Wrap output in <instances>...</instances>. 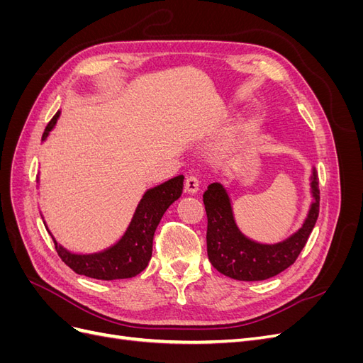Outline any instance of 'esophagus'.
I'll list each match as a JSON object with an SVG mask.
<instances>
[{
  "label": "esophagus",
  "instance_id": "esophagus-1",
  "mask_svg": "<svg viewBox=\"0 0 363 363\" xmlns=\"http://www.w3.org/2000/svg\"><path fill=\"white\" fill-rule=\"evenodd\" d=\"M199 189H200L199 179L194 177V175H189V177L186 179V182H184V191H186V194L195 195L196 192H199Z\"/></svg>",
  "mask_w": 363,
  "mask_h": 363
}]
</instances>
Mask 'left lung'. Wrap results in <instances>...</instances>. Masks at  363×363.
I'll list each match as a JSON object with an SVG mask.
<instances>
[{
  "label": "left lung",
  "instance_id": "left-lung-1",
  "mask_svg": "<svg viewBox=\"0 0 363 363\" xmlns=\"http://www.w3.org/2000/svg\"><path fill=\"white\" fill-rule=\"evenodd\" d=\"M312 204L303 225L277 244H262L240 232L233 215L232 200L221 183L208 184L203 195L207 213V256L224 276L259 281L277 276L298 257L320 213V188L315 168L311 175Z\"/></svg>",
  "mask_w": 363,
  "mask_h": 363
}]
</instances>
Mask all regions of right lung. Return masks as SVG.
<instances>
[{
    "mask_svg": "<svg viewBox=\"0 0 363 363\" xmlns=\"http://www.w3.org/2000/svg\"><path fill=\"white\" fill-rule=\"evenodd\" d=\"M60 111L52 116L42 140H45L50 131L56 127ZM183 175H177L155 188L148 189L136 207L133 218L116 244L103 251L91 255H77L63 248L51 235L57 255L67 265L80 276L96 280H119L131 279L144 271L152 255V238L167 208L180 199L183 191ZM39 182V177H38ZM47 227V225H45Z\"/></svg>",
    "mask_w": 363,
    "mask_h": 363,
    "instance_id": "add662e5",
    "label": "right lung"
}]
</instances>
